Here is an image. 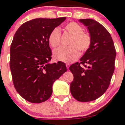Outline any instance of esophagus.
<instances>
[{"label":"esophagus","instance_id":"1","mask_svg":"<svg viewBox=\"0 0 125 125\" xmlns=\"http://www.w3.org/2000/svg\"><path fill=\"white\" fill-rule=\"evenodd\" d=\"M66 66L67 69H68L69 67V66H70V64H69V63H66Z\"/></svg>","mask_w":125,"mask_h":125}]
</instances>
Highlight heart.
Returning a JSON list of instances; mask_svg holds the SVG:
<instances>
[{
    "mask_svg": "<svg viewBox=\"0 0 125 125\" xmlns=\"http://www.w3.org/2000/svg\"><path fill=\"white\" fill-rule=\"evenodd\" d=\"M64 30L71 35L68 47H61L53 52L54 58L57 61L71 63L75 61L81 52L89 49L92 43V37L87 31H83L82 26L75 21L66 24ZM61 33L58 28L53 29L49 36L48 41L52 48H56L61 43Z\"/></svg>",
    "mask_w": 125,
    "mask_h": 125,
    "instance_id": "heart-1",
    "label": "heart"
}]
</instances>
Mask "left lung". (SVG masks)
I'll return each instance as SVG.
<instances>
[{
    "instance_id": "obj_1",
    "label": "left lung",
    "mask_w": 125,
    "mask_h": 125,
    "mask_svg": "<svg viewBox=\"0 0 125 125\" xmlns=\"http://www.w3.org/2000/svg\"><path fill=\"white\" fill-rule=\"evenodd\" d=\"M79 21L87 27L92 43L80 62L69 67L74 77L70 90L75 99L84 102L96 100L106 91L114 72L116 52L110 34L101 24L90 19Z\"/></svg>"
}]
</instances>
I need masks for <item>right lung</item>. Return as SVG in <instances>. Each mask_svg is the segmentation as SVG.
<instances>
[{
  "instance_id": "obj_1",
  "label": "right lung",
  "mask_w": 125,
  "mask_h": 125,
  "mask_svg": "<svg viewBox=\"0 0 125 125\" xmlns=\"http://www.w3.org/2000/svg\"><path fill=\"white\" fill-rule=\"evenodd\" d=\"M38 18L22 24L10 46V68L16 90L23 98L39 104L51 96L56 80L66 72L62 62L50 64V33L66 19Z\"/></svg>"
}]
</instances>
